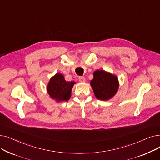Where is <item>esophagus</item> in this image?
<instances>
[{"instance_id": "34e87169", "label": "esophagus", "mask_w": 160, "mask_h": 160, "mask_svg": "<svg viewBox=\"0 0 160 160\" xmlns=\"http://www.w3.org/2000/svg\"><path fill=\"white\" fill-rule=\"evenodd\" d=\"M78 80L80 82H85V81H86V78L84 77H79Z\"/></svg>"}]
</instances>
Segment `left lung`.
<instances>
[{
  "instance_id": "1",
  "label": "left lung",
  "mask_w": 160,
  "mask_h": 160,
  "mask_svg": "<svg viewBox=\"0 0 160 160\" xmlns=\"http://www.w3.org/2000/svg\"><path fill=\"white\" fill-rule=\"evenodd\" d=\"M95 97L102 100L112 98L119 88L118 78L115 75L104 70H97L93 73V79L90 82Z\"/></svg>"
}]
</instances>
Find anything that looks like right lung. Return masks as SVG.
<instances>
[{"label": "right lung", "instance_id": "1", "mask_svg": "<svg viewBox=\"0 0 160 160\" xmlns=\"http://www.w3.org/2000/svg\"><path fill=\"white\" fill-rule=\"evenodd\" d=\"M74 82H67L63 74H56L50 78L47 86V92L50 97L57 102L67 101L71 96V90Z\"/></svg>", "mask_w": 160, "mask_h": 160}]
</instances>
